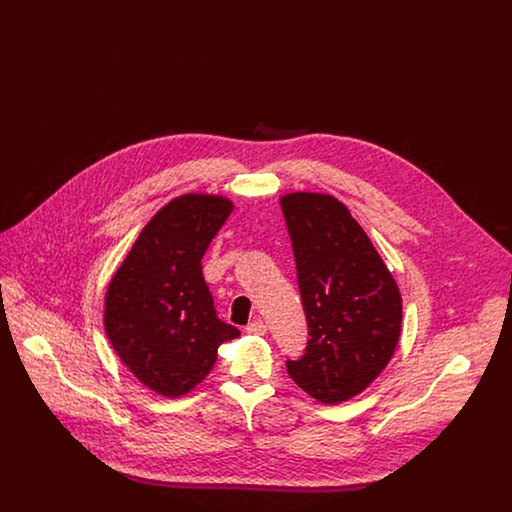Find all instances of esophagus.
Wrapping results in <instances>:
<instances>
[{"instance_id":"obj_1","label":"esophagus","mask_w":512,"mask_h":512,"mask_svg":"<svg viewBox=\"0 0 512 512\" xmlns=\"http://www.w3.org/2000/svg\"><path fill=\"white\" fill-rule=\"evenodd\" d=\"M245 332L253 334V336H265L267 334V324L263 320H253L245 326Z\"/></svg>"}]
</instances>
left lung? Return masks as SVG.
Wrapping results in <instances>:
<instances>
[{
  "label": "left lung",
  "instance_id": "obj_1",
  "mask_svg": "<svg viewBox=\"0 0 512 512\" xmlns=\"http://www.w3.org/2000/svg\"><path fill=\"white\" fill-rule=\"evenodd\" d=\"M309 326L293 382L324 405L366 390L390 363L401 334V293L349 209L328 194L280 197Z\"/></svg>",
  "mask_w": 512,
  "mask_h": 512
}]
</instances>
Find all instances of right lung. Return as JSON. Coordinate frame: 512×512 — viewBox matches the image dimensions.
I'll list each match as a JSON object with an SVG mask.
<instances>
[{
  "instance_id": "right-lung-1",
  "label": "right lung",
  "mask_w": 512,
  "mask_h": 512,
  "mask_svg": "<svg viewBox=\"0 0 512 512\" xmlns=\"http://www.w3.org/2000/svg\"><path fill=\"white\" fill-rule=\"evenodd\" d=\"M232 209L220 195L172 199L144 226L105 293L107 338L128 370L159 395L194 390L215 365L220 343L240 336L217 317L201 272Z\"/></svg>"
}]
</instances>
